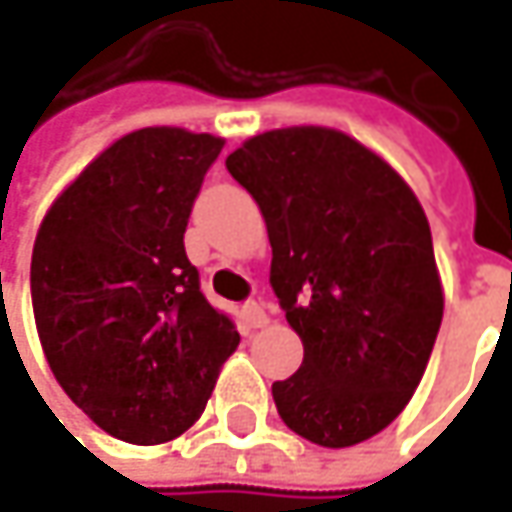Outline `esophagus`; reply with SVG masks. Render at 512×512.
<instances>
[{
    "label": "esophagus",
    "instance_id": "34e87169",
    "mask_svg": "<svg viewBox=\"0 0 512 512\" xmlns=\"http://www.w3.org/2000/svg\"><path fill=\"white\" fill-rule=\"evenodd\" d=\"M242 322H245L247 330H256V327H265L270 319H267L265 307L259 305V302H247L242 307Z\"/></svg>",
    "mask_w": 512,
    "mask_h": 512
}]
</instances>
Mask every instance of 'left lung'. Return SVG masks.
Masks as SVG:
<instances>
[{
  "instance_id": "left-lung-1",
  "label": "left lung",
  "mask_w": 512,
  "mask_h": 512,
  "mask_svg": "<svg viewBox=\"0 0 512 512\" xmlns=\"http://www.w3.org/2000/svg\"><path fill=\"white\" fill-rule=\"evenodd\" d=\"M273 247L270 285L305 344L273 382L282 422L322 447H353L402 413L442 325L444 290L416 193L342 130L250 136L227 156Z\"/></svg>"
}]
</instances>
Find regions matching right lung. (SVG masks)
<instances>
[{
  "label": "right lung",
  "mask_w": 512,
  "mask_h": 512,
  "mask_svg": "<svg viewBox=\"0 0 512 512\" xmlns=\"http://www.w3.org/2000/svg\"><path fill=\"white\" fill-rule=\"evenodd\" d=\"M222 148L210 133L133 130L56 196L36 233L30 299L45 359L113 439L182 436L239 344L185 253L190 207Z\"/></svg>",
  "instance_id": "obj_1"
}]
</instances>
